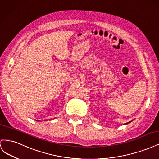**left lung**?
<instances>
[{"label": "left lung", "mask_w": 159, "mask_h": 159, "mask_svg": "<svg viewBox=\"0 0 159 159\" xmlns=\"http://www.w3.org/2000/svg\"><path fill=\"white\" fill-rule=\"evenodd\" d=\"M131 121H129V123H126V124H128V123H131Z\"/></svg>", "instance_id": "8db88e82"}]
</instances>
